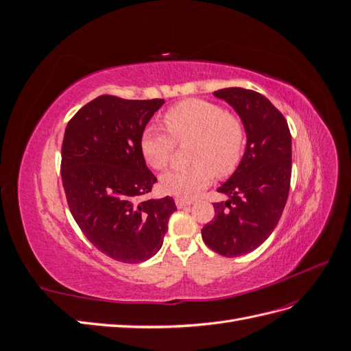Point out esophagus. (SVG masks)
Masks as SVG:
<instances>
[{"label": "esophagus", "instance_id": "esophagus-1", "mask_svg": "<svg viewBox=\"0 0 351 351\" xmlns=\"http://www.w3.org/2000/svg\"><path fill=\"white\" fill-rule=\"evenodd\" d=\"M193 200L192 199H183V197H176V205L178 209H183L189 205H192Z\"/></svg>", "mask_w": 351, "mask_h": 351}]
</instances>
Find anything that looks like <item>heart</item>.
I'll list each match as a JSON object with an SVG mask.
<instances>
[{"label": "heart", "mask_w": 351, "mask_h": 351, "mask_svg": "<svg viewBox=\"0 0 351 351\" xmlns=\"http://www.w3.org/2000/svg\"><path fill=\"white\" fill-rule=\"evenodd\" d=\"M169 133L147 127L141 136V151L146 162L164 169L173 161L176 142L195 139L190 151L192 165L174 167L161 178L165 193L183 199L196 196L215 174L234 171L244 147V127L219 105L204 99H186L164 114Z\"/></svg>", "instance_id": "obj_1"}]
</instances>
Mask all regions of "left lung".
<instances>
[{"label":"left lung","instance_id":"8db88e82","mask_svg":"<svg viewBox=\"0 0 351 351\" xmlns=\"http://www.w3.org/2000/svg\"><path fill=\"white\" fill-rule=\"evenodd\" d=\"M239 114L246 151L227 182L218 187L228 200L214 204L215 217L202 228L205 244L227 258L258 249L277 227L291 180V134L284 115L263 95L227 88L214 92Z\"/></svg>","mask_w":351,"mask_h":351}]
</instances>
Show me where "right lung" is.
I'll return each mask as SVG.
<instances>
[{"label":"right lung","mask_w":351,"mask_h":351,"mask_svg":"<svg viewBox=\"0 0 351 351\" xmlns=\"http://www.w3.org/2000/svg\"><path fill=\"white\" fill-rule=\"evenodd\" d=\"M164 99L102 95L69 121L61 178L74 221L111 259L139 263L161 249L174 199H143L156 183L141 151V136Z\"/></svg>","instance_id":"1"}]
</instances>
